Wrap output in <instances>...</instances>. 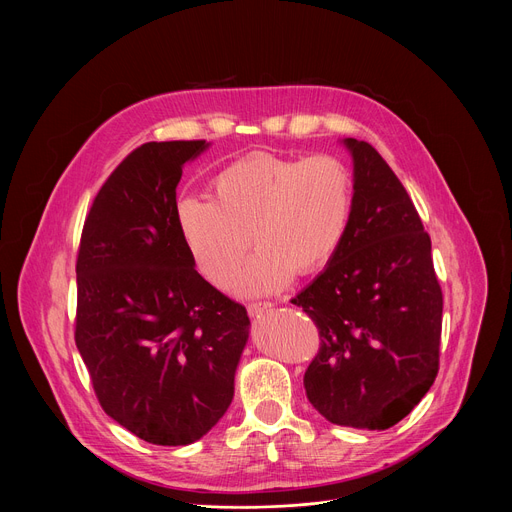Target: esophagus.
Returning <instances> with one entry per match:
<instances>
[{
	"instance_id": "esophagus-1",
	"label": "esophagus",
	"mask_w": 512,
	"mask_h": 512,
	"mask_svg": "<svg viewBox=\"0 0 512 512\" xmlns=\"http://www.w3.org/2000/svg\"><path fill=\"white\" fill-rule=\"evenodd\" d=\"M271 308H273V304H271V302L251 304V306H249V316H251V318H259V316H263L265 312H269Z\"/></svg>"
}]
</instances>
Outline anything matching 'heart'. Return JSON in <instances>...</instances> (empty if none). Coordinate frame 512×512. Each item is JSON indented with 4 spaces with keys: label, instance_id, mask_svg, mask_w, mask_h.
I'll return each mask as SVG.
<instances>
[{
    "label": "heart",
    "instance_id": "obj_1",
    "mask_svg": "<svg viewBox=\"0 0 512 512\" xmlns=\"http://www.w3.org/2000/svg\"><path fill=\"white\" fill-rule=\"evenodd\" d=\"M352 208L354 176L340 158L251 154L214 178V200L182 198L176 218L196 267L214 285L233 277L253 237L259 251L231 287L263 296L294 271L324 269L348 233Z\"/></svg>",
    "mask_w": 512,
    "mask_h": 512
}]
</instances>
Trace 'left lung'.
I'll return each instance as SVG.
<instances>
[{
  "label": "left lung",
  "mask_w": 512,
  "mask_h": 512,
  "mask_svg": "<svg viewBox=\"0 0 512 512\" xmlns=\"http://www.w3.org/2000/svg\"><path fill=\"white\" fill-rule=\"evenodd\" d=\"M340 143L352 158L350 227L324 271L291 300L322 340L304 387L330 423L389 429L435 381L442 287L429 235L399 178L367 141Z\"/></svg>",
  "instance_id": "8db88e82"
}]
</instances>
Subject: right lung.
Instances as JSON below:
<instances>
[{
    "mask_svg": "<svg viewBox=\"0 0 512 512\" xmlns=\"http://www.w3.org/2000/svg\"><path fill=\"white\" fill-rule=\"evenodd\" d=\"M206 141H150L99 190L77 261V348L101 407L156 446H188L221 419L249 340L247 310L194 267L176 186Z\"/></svg>",
    "mask_w": 512,
    "mask_h": 512,
    "instance_id": "right-lung-1",
    "label": "right lung"
}]
</instances>
